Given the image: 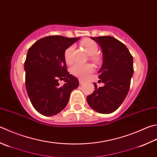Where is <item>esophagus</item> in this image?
Returning <instances> with one entry per match:
<instances>
[{
  "instance_id": "obj_1",
  "label": "esophagus",
  "mask_w": 157,
  "mask_h": 157,
  "mask_svg": "<svg viewBox=\"0 0 157 157\" xmlns=\"http://www.w3.org/2000/svg\"><path fill=\"white\" fill-rule=\"evenodd\" d=\"M84 82H85V81H83V80L81 78H79V83L80 84H82V83H84Z\"/></svg>"
}]
</instances>
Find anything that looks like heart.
<instances>
[{
  "mask_svg": "<svg viewBox=\"0 0 157 157\" xmlns=\"http://www.w3.org/2000/svg\"><path fill=\"white\" fill-rule=\"evenodd\" d=\"M81 46L83 47L89 55H90V59L94 63H98L100 59L96 53L98 50V46L96 42L90 39H85L81 43ZM73 45H71L64 51V59L67 64H71L72 63V52L74 51ZM94 67L90 63L86 64H80L75 63L71 67L70 71L72 75L79 78H85L86 76L93 71Z\"/></svg>",
  "mask_w": 157,
  "mask_h": 157,
  "instance_id": "obj_1",
  "label": "heart"
}]
</instances>
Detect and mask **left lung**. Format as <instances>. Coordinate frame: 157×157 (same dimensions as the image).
<instances>
[{"instance_id": "obj_1", "label": "left lung", "mask_w": 157, "mask_h": 157, "mask_svg": "<svg viewBox=\"0 0 157 157\" xmlns=\"http://www.w3.org/2000/svg\"><path fill=\"white\" fill-rule=\"evenodd\" d=\"M101 47L103 61L98 71L103 87L94 82V92L87 97L89 105L100 113H113L122 105L129 91L133 69V58L126 46L111 36L93 37Z\"/></svg>"}]
</instances>
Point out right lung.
Segmentation results:
<instances>
[{
  "mask_svg": "<svg viewBox=\"0 0 157 157\" xmlns=\"http://www.w3.org/2000/svg\"><path fill=\"white\" fill-rule=\"evenodd\" d=\"M80 37L51 35L29 48L25 62V85L35 110L45 116L57 115L66 107L78 80L67 72L64 51ZM59 79L65 83L60 86Z\"/></svg>",
  "mask_w": 157,
  "mask_h": 157,
  "instance_id": "add662e5",
  "label": "right lung"
}]
</instances>
